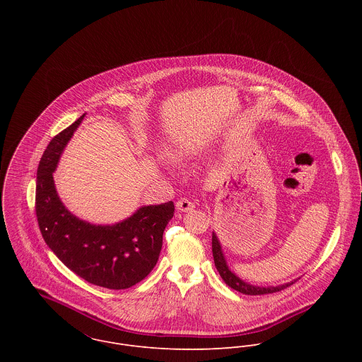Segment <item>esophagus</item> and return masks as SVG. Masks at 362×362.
Returning <instances> with one entry per match:
<instances>
[{
  "label": "esophagus",
  "mask_w": 362,
  "mask_h": 362,
  "mask_svg": "<svg viewBox=\"0 0 362 362\" xmlns=\"http://www.w3.org/2000/svg\"><path fill=\"white\" fill-rule=\"evenodd\" d=\"M175 207H177V210H178V211H189V210H192V209L195 207V205H194L189 199H187V198H181V199H178V201H177Z\"/></svg>",
  "instance_id": "34e87169"
}]
</instances>
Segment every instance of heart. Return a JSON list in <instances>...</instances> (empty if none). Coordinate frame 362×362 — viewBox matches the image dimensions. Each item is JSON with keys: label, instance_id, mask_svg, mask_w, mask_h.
Segmentation results:
<instances>
[{"label": "heart", "instance_id": "obj_1", "mask_svg": "<svg viewBox=\"0 0 362 362\" xmlns=\"http://www.w3.org/2000/svg\"><path fill=\"white\" fill-rule=\"evenodd\" d=\"M174 157L175 158H178V157H182L184 156V152H181V151H177V152H174Z\"/></svg>", "mask_w": 362, "mask_h": 362}]
</instances>
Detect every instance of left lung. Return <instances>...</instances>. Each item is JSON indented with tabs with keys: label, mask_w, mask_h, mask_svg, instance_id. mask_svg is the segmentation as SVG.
Returning a JSON list of instances; mask_svg holds the SVG:
<instances>
[{
	"label": "left lung",
	"mask_w": 362,
	"mask_h": 362,
	"mask_svg": "<svg viewBox=\"0 0 362 362\" xmlns=\"http://www.w3.org/2000/svg\"><path fill=\"white\" fill-rule=\"evenodd\" d=\"M211 252H213V259H214V266L217 269V272L220 273L221 279L224 280V283L231 287L235 291H240L243 294L247 296H260V294H270V293H277L281 291L287 287H290L294 281L283 284V286H277V287H258V286H252L248 284L245 281H243L240 277H237L227 266V262L224 258V254L221 251V245L220 241L217 238V235L213 233L211 235Z\"/></svg>",
	"instance_id": "8db88e82"
}]
</instances>
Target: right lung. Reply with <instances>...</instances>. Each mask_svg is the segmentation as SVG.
<instances>
[{
  "instance_id": "add662e5",
  "label": "right lung",
  "mask_w": 362,
  "mask_h": 362,
  "mask_svg": "<svg viewBox=\"0 0 362 362\" xmlns=\"http://www.w3.org/2000/svg\"><path fill=\"white\" fill-rule=\"evenodd\" d=\"M85 114L50 141L40 158L36 181V216L49 248L83 280L110 290H125L142 281L156 266L163 233L174 216V204L139 207L112 226H96L62 205L52 173L59 156Z\"/></svg>"
}]
</instances>
